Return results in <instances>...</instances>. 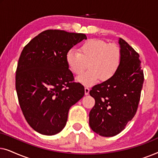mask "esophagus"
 I'll return each instance as SVG.
<instances>
[{"instance_id":"1","label":"esophagus","mask_w":158,"mask_h":158,"mask_svg":"<svg viewBox=\"0 0 158 158\" xmlns=\"http://www.w3.org/2000/svg\"><path fill=\"white\" fill-rule=\"evenodd\" d=\"M89 91H90V88H88V87H85V94L87 96L89 94Z\"/></svg>"}]
</instances>
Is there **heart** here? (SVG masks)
Returning <instances> with one entry per match:
<instances>
[{"label":"heart","instance_id":"1","mask_svg":"<svg viewBox=\"0 0 158 158\" xmlns=\"http://www.w3.org/2000/svg\"><path fill=\"white\" fill-rule=\"evenodd\" d=\"M122 52L116 44H109L101 40L93 39L81 45L79 52L73 49L66 54V62L73 74H82L77 77L85 85H92L98 81H109L119 70L122 64Z\"/></svg>","mask_w":158,"mask_h":158}]
</instances>
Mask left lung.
I'll use <instances>...</instances> for the list:
<instances>
[{
  "label": "left lung",
  "mask_w": 158,
  "mask_h": 158,
  "mask_svg": "<svg viewBox=\"0 0 158 158\" xmlns=\"http://www.w3.org/2000/svg\"><path fill=\"white\" fill-rule=\"evenodd\" d=\"M122 64L109 81L96 85L90 90L95 106L89 114V124L103 137L118 135L137 112L144 83L139 55L126 41L118 40Z\"/></svg>",
  "instance_id": "8db88e82"
}]
</instances>
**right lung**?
I'll list each match as a JSON object with an SVG mask.
<instances>
[{
	"instance_id": "1",
	"label": "right lung",
	"mask_w": 158,
	"mask_h": 158,
	"mask_svg": "<svg viewBox=\"0 0 158 158\" xmlns=\"http://www.w3.org/2000/svg\"><path fill=\"white\" fill-rule=\"evenodd\" d=\"M86 35L49 29L32 39L21 52L16 72L19 103L30 127L54 135L66 125L70 108L85 94L74 82L66 54Z\"/></svg>"
}]
</instances>
